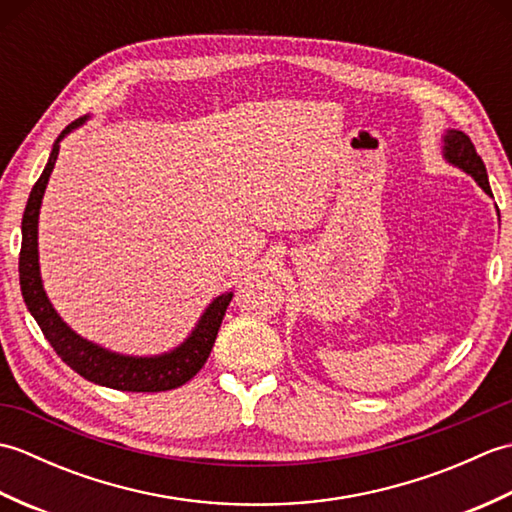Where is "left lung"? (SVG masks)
Wrapping results in <instances>:
<instances>
[{"label":"left lung","instance_id":"obj_1","mask_svg":"<svg viewBox=\"0 0 512 512\" xmlns=\"http://www.w3.org/2000/svg\"><path fill=\"white\" fill-rule=\"evenodd\" d=\"M444 156H447V160L453 162V165H458L466 173H471L475 182L480 184V187L488 195H493L491 184H488L484 162L480 156H477L475 145L471 143V138L464 132H458V129H449L447 136H444Z\"/></svg>","mask_w":512,"mask_h":512}]
</instances>
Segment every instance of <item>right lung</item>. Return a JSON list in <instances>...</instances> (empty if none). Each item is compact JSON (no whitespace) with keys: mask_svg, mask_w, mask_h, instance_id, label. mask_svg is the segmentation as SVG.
I'll use <instances>...</instances> for the list:
<instances>
[{"mask_svg":"<svg viewBox=\"0 0 512 512\" xmlns=\"http://www.w3.org/2000/svg\"><path fill=\"white\" fill-rule=\"evenodd\" d=\"M85 118H76L74 123L63 129L57 143L52 147V154L48 158V165L43 169L35 187L30 191V198L24 211V220H21V250H19V286L21 295H24L26 306L32 317L39 323V328L46 336L48 343L54 347V352L61 356L65 365H70L76 374L92 380L96 385L121 389V391H169L187 383L204 367L206 358H209L217 330H220L222 319L226 314L228 303L233 299V292L217 297L209 310L204 312L198 328L176 350L154 358H136V356H121L114 352H107L103 347L94 345L90 341L81 339L74 334L68 325L61 321V317L43 292L41 277H39V253H37V222H39V206L43 191L50 173L54 169V162L59 156V143L61 138L79 127Z\"/></svg>","mask_w":512,"mask_h":512,"instance_id":"obj_1","label":"right lung"}]
</instances>
